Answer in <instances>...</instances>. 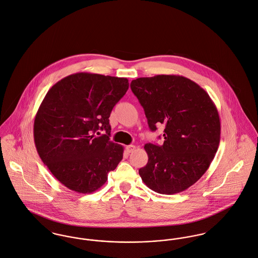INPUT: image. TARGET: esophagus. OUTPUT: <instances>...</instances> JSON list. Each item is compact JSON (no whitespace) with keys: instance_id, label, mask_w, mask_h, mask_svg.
I'll return each mask as SVG.
<instances>
[{"instance_id":"obj_1","label":"esophagus","mask_w":258,"mask_h":258,"mask_svg":"<svg viewBox=\"0 0 258 258\" xmlns=\"http://www.w3.org/2000/svg\"><path fill=\"white\" fill-rule=\"evenodd\" d=\"M135 149H136V147H135L134 145H129V146H127V147H126V151H127V153H128V154L132 153Z\"/></svg>"}]
</instances>
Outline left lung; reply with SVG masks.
<instances>
[{
  "label": "left lung",
  "mask_w": 258,
  "mask_h": 258,
  "mask_svg": "<svg viewBox=\"0 0 258 258\" xmlns=\"http://www.w3.org/2000/svg\"><path fill=\"white\" fill-rule=\"evenodd\" d=\"M151 131L164 124L162 146L146 144L144 183L161 194L179 193L209 168L217 153L221 123L215 103L199 85L182 76L158 75L131 82Z\"/></svg>",
  "instance_id": "obj_1"
}]
</instances>
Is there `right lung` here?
<instances>
[{
	"label": "right lung",
	"mask_w": 258,
	"mask_h": 258,
	"mask_svg": "<svg viewBox=\"0 0 258 258\" xmlns=\"http://www.w3.org/2000/svg\"><path fill=\"white\" fill-rule=\"evenodd\" d=\"M128 88L126 78L77 73L48 91L34 119V143L42 162L66 187L94 192L122 160L124 148L109 141V116ZM98 130L106 134L96 137Z\"/></svg>",
	"instance_id": "right-lung-1"
}]
</instances>
